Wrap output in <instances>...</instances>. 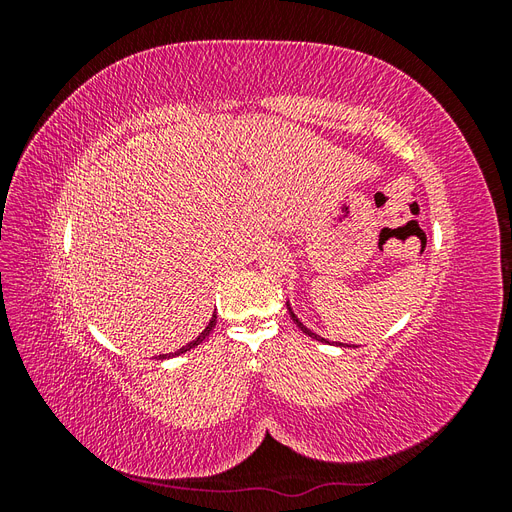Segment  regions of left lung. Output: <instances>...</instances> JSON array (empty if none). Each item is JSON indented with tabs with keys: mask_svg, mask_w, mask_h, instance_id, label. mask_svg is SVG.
<instances>
[{
	"mask_svg": "<svg viewBox=\"0 0 512 512\" xmlns=\"http://www.w3.org/2000/svg\"><path fill=\"white\" fill-rule=\"evenodd\" d=\"M286 307H288V312H290V318L294 320V324H297V327H299V329H301V331H303L305 335H309V337H312V339H318V342H324V344H329V342H327V339H324V337H320V335H316L314 331H309V329L305 327V324H303V322H301V320H299L297 316H294V312H292V307H290V303H286ZM335 344H337V342H335ZM337 346H346V344H337Z\"/></svg>",
	"mask_w": 512,
	"mask_h": 512,
	"instance_id": "left-lung-1",
	"label": "left lung"
}]
</instances>
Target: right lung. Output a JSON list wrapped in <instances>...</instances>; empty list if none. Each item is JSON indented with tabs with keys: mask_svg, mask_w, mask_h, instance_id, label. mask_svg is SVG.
Returning a JSON list of instances; mask_svg holds the SVG:
<instances>
[{
	"mask_svg": "<svg viewBox=\"0 0 512 512\" xmlns=\"http://www.w3.org/2000/svg\"><path fill=\"white\" fill-rule=\"evenodd\" d=\"M215 318H218V316H215L213 314V318L209 320V324H207V327H205V331L203 333H200L196 339H192V342L190 344H185V346H181L177 352H170V354H160L158 356V359H168V356H179V354H183V352H188V350H192V348H196L198 344H203V339H207L209 337V333L213 331V327H215Z\"/></svg>",
	"mask_w": 512,
	"mask_h": 512,
	"instance_id": "add662e5",
	"label": "right lung"
}]
</instances>
